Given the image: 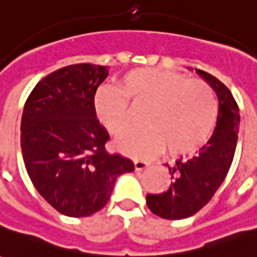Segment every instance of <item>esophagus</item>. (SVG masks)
I'll return each instance as SVG.
<instances>
[{
  "mask_svg": "<svg viewBox=\"0 0 257 257\" xmlns=\"http://www.w3.org/2000/svg\"><path fill=\"white\" fill-rule=\"evenodd\" d=\"M134 165H135V171H143V169H146V168L149 167L150 164H149L147 161H143V160H135Z\"/></svg>",
  "mask_w": 257,
  "mask_h": 257,
  "instance_id": "1",
  "label": "esophagus"
}]
</instances>
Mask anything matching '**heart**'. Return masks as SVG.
Returning a JSON list of instances; mask_svg holds the SVG:
<instances>
[{
    "mask_svg": "<svg viewBox=\"0 0 257 257\" xmlns=\"http://www.w3.org/2000/svg\"><path fill=\"white\" fill-rule=\"evenodd\" d=\"M129 101L147 107L146 128L125 135L117 147L131 157L193 156L209 142L217 122V99L209 84L162 68H138L123 77L119 88L103 86L95 96V111L114 136L131 125Z\"/></svg>",
    "mask_w": 257,
    "mask_h": 257,
    "instance_id": "obj_1",
    "label": "heart"
}]
</instances>
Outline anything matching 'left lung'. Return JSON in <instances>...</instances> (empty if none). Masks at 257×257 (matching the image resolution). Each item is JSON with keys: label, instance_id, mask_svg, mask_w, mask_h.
Returning a JSON list of instances; mask_svg holds the SVG:
<instances>
[{"label": "left lung", "instance_id": "8db88e82", "mask_svg": "<svg viewBox=\"0 0 257 257\" xmlns=\"http://www.w3.org/2000/svg\"><path fill=\"white\" fill-rule=\"evenodd\" d=\"M219 100L217 122L209 142L190 160L169 167L173 182L165 193L147 194V206L162 219H186L202 209L220 187L231 167L239 129V110L234 96L219 79L197 70Z\"/></svg>", "mask_w": 257, "mask_h": 257}]
</instances>
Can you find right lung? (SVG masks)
<instances>
[{
    "mask_svg": "<svg viewBox=\"0 0 257 257\" xmlns=\"http://www.w3.org/2000/svg\"><path fill=\"white\" fill-rule=\"evenodd\" d=\"M107 66L59 68L27 97L20 125L26 171L42 198L62 215L85 217L110 199L115 179L135 169L106 150L108 134L96 119L95 93Z\"/></svg>",
    "mask_w": 257,
    "mask_h": 257,
    "instance_id": "1",
    "label": "right lung"
}]
</instances>
